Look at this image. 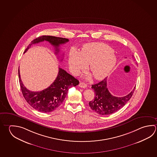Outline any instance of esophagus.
<instances>
[{
    "mask_svg": "<svg viewBox=\"0 0 157 157\" xmlns=\"http://www.w3.org/2000/svg\"><path fill=\"white\" fill-rule=\"evenodd\" d=\"M79 86H80V87H81V88L85 89V88H86V87H87V85L85 83L80 82V83H79Z\"/></svg>",
    "mask_w": 157,
    "mask_h": 157,
    "instance_id": "1",
    "label": "esophagus"
}]
</instances>
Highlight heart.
Returning a JSON list of instances; mask_svg holds the SVG:
<instances>
[{
  "mask_svg": "<svg viewBox=\"0 0 157 157\" xmlns=\"http://www.w3.org/2000/svg\"><path fill=\"white\" fill-rule=\"evenodd\" d=\"M116 63L114 52L109 46L102 43L88 44L80 52L72 49L68 57L70 68L74 74H78L90 64L89 70L96 80L107 76Z\"/></svg>",
  "mask_w": 157,
  "mask_h": 157,
  "instance_id": "heart-1",
  "label": "heart"
}]
</instances>
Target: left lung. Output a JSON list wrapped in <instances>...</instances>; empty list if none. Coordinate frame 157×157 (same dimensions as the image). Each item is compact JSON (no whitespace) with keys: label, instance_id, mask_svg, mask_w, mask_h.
<instances>
[{"label":"left lung","instance_id":"left-lung-1","mask_svg":"<svg viewBox=\"0 0 157 157\" xmlns=\"http://www.w3.org/2000/svg\"><path fill=\"white\" fill-rule=\"evenodd\" d=\"M107 86V77L100 82L92 85L95 96L94 99L89 102V105L94 111L101 115L112 114L122 108L131 98L136 88L135 87L125 96L118 97L112 95Z\"/></svg>","mask_w":157,"mask_h":157}]
</instances>
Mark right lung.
Here are the masks:
<instances>
[{
    "instance_id": "1",
    "label": "right lung",
    "mask_w": 157,
    "mask_h": 157,
    "mask_svg": "<svg viewBox=\"0 0 157 157\" xmlns=\"http://www.w3.org/2000/svg\"><path fill=\"white\" fill-rule=\"evenodd\" d=\"M44 41H47L54 46L55 48V54L57 55L60 52L59 46L68 42L69 40L66 38L52 36L44 35L39 36L32 41L26 48L24 53L28 51L33 44ZM18 74L21 90L26 102L35 109L44 113L53 111L59 107L65 98L68 89L72 86L78 85L79 83L78 80L63 68L59 67L57 77L51 85L43 91L32 92L26 89L23 85L20 77L19 68Z\"/></svg>"
}]
</instances>
